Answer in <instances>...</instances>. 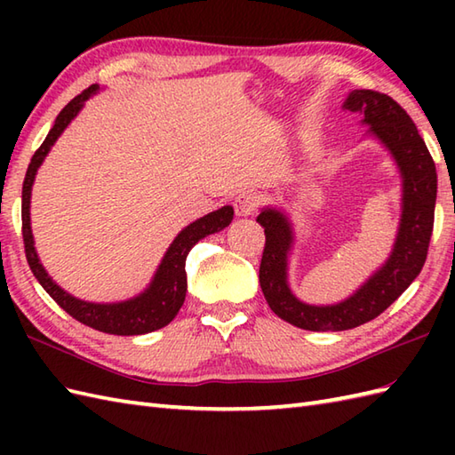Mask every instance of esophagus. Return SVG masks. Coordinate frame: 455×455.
Wrapping results in <instances>:
<instances>
[{
  "mask_svg": "<svg viewBox=\"0 0 455 455\" xmlns=\"http://www.w3.org/2000/svg\"><path fill=\"white\" fill-rule=\"evenodd\" d=\"M256 205H258V197L252 191H243L235 199V209L238 217H250L256 211Z\"/></svg>",
  "mask_w": 455,
  "mask_h": 455,
  "instance_id": "34e87169",
  "label": "esophagus"
}]
</instances>
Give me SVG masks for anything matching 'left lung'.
Returning a JSON list of instances; mask_svg holds the SVG:
<instances>
[{
	"label": "left lung",
	"mask_w": 455,
	"mask_h": 455,
	"mask_svg": "<svg viewBox=\"0 0 455 455\" xmlns=\"http://www.w3.org/2000/svg\"><path fill=\"white\" fill-rule=\"evenodd\" d=\"M342 108L362 117L367 137L391 154L401 176V219L389 258L355 289L332 305H308L289 285V256L295 230L283 209L264 207L258 222L264 227L266 248L259 264V285L269 308L285 323L303 331L338 332L373 321L407 289L427 262L434 227L438 176L417 124L389 95L352 90Z\"/></svg>",
	"instance_id": "1"
}]
</instances>
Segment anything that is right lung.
<instances>
[{"label": "right lung", "instance_id": "add662e5", "mask_svg": "<svg viewBox=\"0 0 455 455\" xmlns=\"http://www.w3.org/2000/svg\"><path fill=\"white\" fill-rule=\"evenodd\" d=\"M98 92H100L98 84L90 85L88 90H84L80 95H76V98L68 103L60 113H58L51 132L46 134L41 148L33 154L31 164H28L25 181H23V201H21L25 254H27L28 266H31V272L38 279V283H41L44 287V291L51 295L68 315L74 316L76 321H80L85 326H92L95 331L108 332V334H117V336L148 334L170 324L173 321V316L180 313L183 301H186V291H188L186 258L189 254V250L196 246L201 238L215 235L219 230L227 228L235 217V209L230 205H225L209 212L205 217L189 222L186 228H181L180 235L173 238V243L166 250V254H164L156 274H154L150 279V283L139 295L117 303H92V301H82V299L64 291V289L58 285L51 275H48L44 266L41 264V258H38L35 250V238L31 230V191H33L36 170L41 168V164L44 162L48 152H51V148L54 147L58 137L66 131L68 124L78 117L84 103Z\"/></svg>", "mask_w": 455, "mask_h": 455}]
</instances>
